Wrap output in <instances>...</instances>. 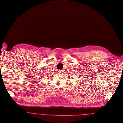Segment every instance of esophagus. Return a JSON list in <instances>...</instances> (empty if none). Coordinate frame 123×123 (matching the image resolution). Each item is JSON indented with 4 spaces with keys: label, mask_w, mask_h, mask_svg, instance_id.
<instances>
[{
    "label": "esophagus",
    "mask_w": 123,
    "mask_h": 123,
    "mask_svg": "<svg viewBox=\"0 0 123 123\" xmlns=\"http://www.w3.org/2000/svg\"><path fill=\"white\" fill-rule=\"evenodd\" d=\"M58 73H61V70H58Z\"/></svg>",
    "instance_id": "obj_1"
}]
</instances>
